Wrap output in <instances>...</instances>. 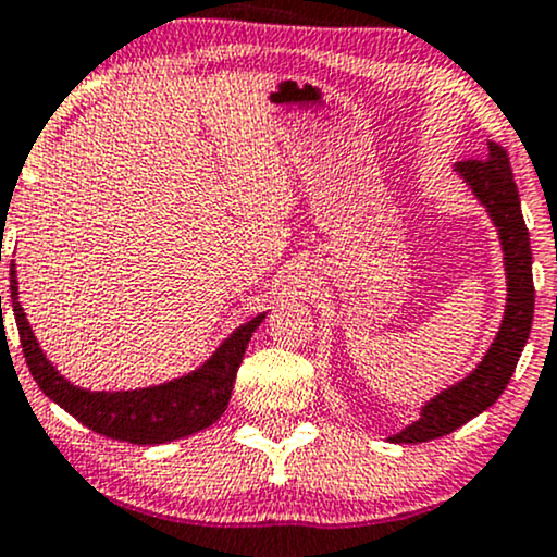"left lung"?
I'll use <instances>...</instances> for the list:
<instances>
[{
	"mask_svg": "<svg viewBox=\"0 0 557 557\" xmlns=\"http://www.w3.org/2000/svg\"><path fill=\"white\" fill-rule=\"evenodd\" d=\"M463 181L471 185L479 201L487 207L495 222L505 251V274H508V306H505L503 327L495 343L487 350L482 363L458 382L430 400L421 411V419L406 426L400 434H393L389 443L413 445L430 443L443 434L456 432L466 421L479 417L503 395L521 350L527 345L529 330L534 319V280H532V248H529V230L523 225L519 188L513 183L508 151L500 144H490L487 157L463 159L456 164Z\"/></svg>",
	"mask_w": 557,
	"mask_h": 557,
	"instance_id": "obj_1",
	"label": "left lung"
}]
</instances>
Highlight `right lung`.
<instances>
[{"label": "right lung", "mask_w": 557, "mask_h": 557, "mask_svg": "<svg viewBox=\"0 0 557 557\" xmlns=\"http://www.w3.org/2000/svg\"><path fill=\"white\" fill-rule=\"evenodd\" d=\"M10 283L12 311H15L17 332H21L25 363L44 395H49L57 406L65 408L70 417L78 419L88 430L133 445H162L212 426L225 413L246 345L264 319V314H259L235 330L212 359L194 374L157 387L88 393V389L70 385L38 348L34 330L28 327V319L17 300L15 267L10 270Z\"/></svg>", "instance_id": "right-lung-1"}]
</instances>
